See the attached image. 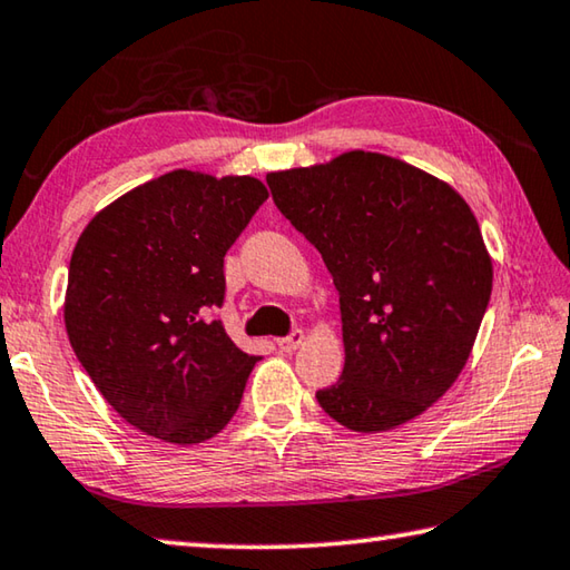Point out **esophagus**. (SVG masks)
<instances>
[{
    "label": "esophagus",
    "instance_id": "esophagus-1",
    "mask_svg": "<svg viewBox=\"0 0 570 570\" xmlns=\"http://www.w3.org/2000/svg\"><path fill=\"white\" fill-rule=\"evenodd\" d=\"M303 331L301 328H295L293 333H287L285 338H277V346H279V351H285V353H293L297 346H301L303 343Z\"/></svg>",
    "mask_w": 570,
    "mask_h": 570
}]
</instances>
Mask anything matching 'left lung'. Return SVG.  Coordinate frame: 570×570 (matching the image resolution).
Masks as SVG:
<instances>
[{
	"label": "left lung",
	"instance_id": "8db88e82",
	"mask_svg": "<svg viewBox=\"0 0 570 570\" xmlns=\"http://www.w3.org/2000/svg\"><path fill=\"white\" fill-rule=\"evenodd\" d=\"M275 207L321 252L341 297L346 363L323 412L384 432L454 384L492 293L480 224L460 194L399 158L351 151L267 174Z\"/></svg>",
	"mask_w": 570,
	"mask_h": 570
}]
</instances>
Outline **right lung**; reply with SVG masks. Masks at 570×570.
<instances>
[{"instance_id": "add662e5", "label": "right lung", "mask_w": 570, "mask_h": 570, "mask_svg": "<svg viewBox=\"0 0 570 570\" xmlns=\"http://www.w3.org/2000/svg\"><path fill=\"white\" fill-rule=\"evenodd\" d=\"M267 199L252 176L171 171L98 212L72 249L65 328L130 426L199 444L237 414L257 356L212 321L224 255Z\"/></svg>"}]
</instances>
